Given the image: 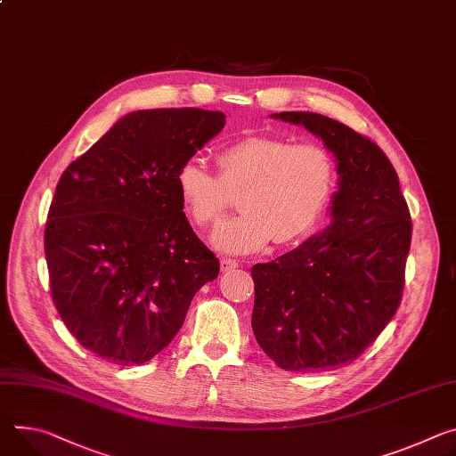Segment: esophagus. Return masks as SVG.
<instances>
[{
  "label": "esophagus",
  "mask_w": 456,
  "mask_h": 456,
  "mask_svg": "<svg viewBox=\"0 0 456 456\" xmlns=\"http://www.w3.org/2000/svg\"><path fill=\"white\" fill-rule=\"evenodd\" d=\"M220 267H222V273H231V271H234L238 267V262L232 260V258H222Z\"/></svg>",
  "instance_id": "1"
}]
</instances>
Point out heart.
I'll return each mask as SVG.
<instances>
[{
	"mask_svg": "<svg viewBox=\"0 0 456 456\" xmlns=\"http://www.w3.org/2000/svg\"><path fill=\"white\" fill-rule=\"evenodd\" d=\"M218 176L187 159L176 176L189 220L216 224L238 194L240 213L220 224L211 241L222 253L247 255L305 236L320 220L337 182V163L323 145L281 136H247L216 156Z\"/></svg>",
	"mask_w": 456,
	"mask_h": 456,
	"instance_id": "1",
	"label": "heart"
}]
</instances>
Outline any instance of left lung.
I'll return each mask as SVG.
<instances>
[{
  "label": "left lung",
  "mask_w": 456,
  "mask_h": 456,
  "mask_svg": "<svg viewBox=\"0 0 456 456\" xmlns=\"http://www.w3.org/2000/svg\"><path fill=\"white\" fill-rule=\"evenodd\" d=\"M274 118L304 126L338 161L330 224L297 249L256 264L253 330L274 363L316 372L356 360L395 316L403 293L411 215L386 152L316 112Z\"/></svg>",
  "instance_id": "left-lung-1"
}]
</instances>
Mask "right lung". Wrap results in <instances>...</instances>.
<instances>
[{"instance_id":"obj_1","label":"right lung","mask_w":456,"mask_h":456,"mask_svg":"<svg viewBox=\"0 0 456 456\" xmlns=\"http://www.w3.org/2000/svg\"><path fill=\"white\" fill-rule=\"evenodd\" d=\"M224 127L218 110H136L61 175L45 227L51 295L96 356L149 362L176 337L198 289L218 276L176 176Z\"/></svg>"}]
</instances>
